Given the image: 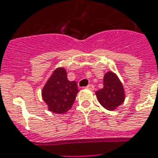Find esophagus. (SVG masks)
Instances as JSON below:
<instances>
[{
	"instance_id": "34e87169",
	"label": "esophagus",
	"mask_w": 158,
	"mask_h": 158,
	"mask_svg": "<svg viewBox=\"0 0 158 158\" xmlns=\"http://www.w3.org/2000/svg\"><path fill=\"white\" fill-rule=\"evenodd\" d=\"M86 88H87V89H91V90H93V89H94V85H89L87 86Z\"/></svg>"
}]
</instances>
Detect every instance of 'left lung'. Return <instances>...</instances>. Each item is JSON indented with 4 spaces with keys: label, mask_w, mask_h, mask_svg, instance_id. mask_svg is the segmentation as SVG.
Wrapping results in <instances>:
<instances>
[{
    "label": "left lung",
    "mask_w": 158,
    "mask_h": 158,
    "mask_svg": "<svg viewBox=\"0 0 158 158\" xmlns=\"http://www.w3.org/2000/svg\"><path fill=\"white\" fill-rule=\"evenodd\" d=\"M100 104L109 111H113L125 100V91L121 80L115 73L108 71L103 78V88L96 91Z\"/></svg>",
    "instance_id": "1"
}]
</instances>
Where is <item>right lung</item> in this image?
Instances as JSON below:
<instances>
[{"instance_id": "right-lung-1", "label": "right lung", "mask_w": 158, "mask_h": 158, "mask_svg": "<svg viewBox=\"0 0 158 158\" xmlns=\"http://www.w3.org/2000/svg\"><path fill=\"white\" fill-rule=\"evenodd\" d=\"M79 90L75 81H69L63 67L56 69L41 91L48 110L54 113H65L72 107Z\"/></svg>"}]
</instances>
